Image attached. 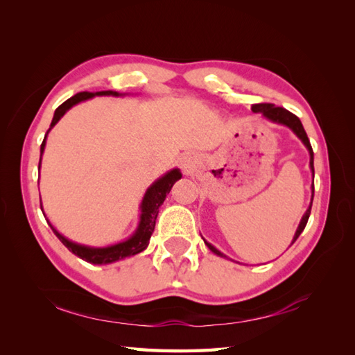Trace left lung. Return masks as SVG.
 <instances>
[{"instance_id":"8db88e82","label":"left lung","mask_w":355,"mask_h":355,"mask_svg":"<svg viewBox=\"0 0 355 355\" xmlns=\"http://www.w3.org/2000/svg\"><path fill=\"white\" fill-rule=\"evenodd\" d=\"M252 111H253V112H261V114H262L263 117L271 120V122L288 126L290 130H291L294 134H296L300 140H302V143H304V145H305L306 149H308V153H310V168H311V171H313V177H314V153H313L311 143H310V140H308V135H306V132H305V130H304V126H302V122H300L299 117L294 116L293 112L286 111L285 108L275 107L273 103H254L253 107H252ZM313 197H314V184H313ZM311 205H313V201L310 202V207L306 209L305 215L302 216V220H300V223H299V227H297L296 233H294L293 243L299 238L300 233H302L304 229H305V225H306V223H308V218H310V214H311ZM293 243H291V244H293ZM205 244H206L215 254L223 256V258H227V256L223 254L220 250H216V248H215L212 244H209L207 241H205Z\"/></svg>"}]
</instances>
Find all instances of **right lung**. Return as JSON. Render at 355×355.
<instances>
[{
    "mask_svg": "<svg viewBox=\"0 0 355 355\" xmlns=\"http://www.w3.org/2000/svg\"><path fill=\"white\" fill-rule=\"evenodd\" d=\"M94 96H122V94H119L117 92H111V89H108V92H97V93L84 92V93L74 94L73 97H70L69 101H65L62 105H59V107L56 108L49 131L59 122V120H61V117L71 107H74V105L79 103V102L92 99V97H94ZM49 131H47V134H49ZM47 134H45V137L42 140V145H41V157H42V153H44V148H45V139H47ZM40 168H41V158H40ZM180 178H182V172H180V169H172L168 173H164L162 178H158L157 182L150 184V187H148V191L145 193V197H143V201L140 205L141 214H140V221H139L137 230L132 233L131 238H128L126 241H122V243H119V244L108 245V247L82 245V244H78V243H73V241H70V239H67L55 227H53V225L49 221L47 223L50 224L53 233H55V235L59 238V241H61V243L67 248H69L71 253L79 256L80 259H84L87 262H92V263L116 262L119 259L128 258V256L137 254V253L145 250V248L148 247L150 235H153L154 227H155L158 209H160V206L163 205L166 195L171 192L173 183H175L177 180H180ZM41 209H42V205H41Z\"/></svg>",
    "mask_w": 355,
    "mask_h": 355,
    "instance_id": "add662e5",
    "label": "right lung"
}]
</instances>
